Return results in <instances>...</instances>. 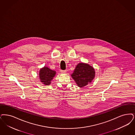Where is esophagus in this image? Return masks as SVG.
I'll list each match as a JSON object with an SVG mask.
<instances>
[{
    "label": "esophagus",
    "mask_w": 135,
    "mask_h": 135,
    "mask_svg": "<svg viewBox=\"0 0 135 135\" xmlns=\"http://www.w3.org/2000/svg\"><path fill=\"white\" fill-rule=\"evenodd\" d=\"M61 72L62 73H65L66 72V70H61Z\"/></svg>",
    "instance_id": "1"
}]
</instances>
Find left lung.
Segmentation results:
<instances>
[{
    "label": "left lung",
    "mask_w": 135,
    "mask_h": 135,
    "mask_svg": "<svg viewBox=\"0 0 135 135\" xmlns=\"http://www.w3.org/2000/svg\"><path fill=\"white\" fill-rule=\"evenodd\" d=\"M94 68L88 64L80 63L76 66L71 77L78 86H85L90 83L95 77Z\"/></svg>",
    "instance_id": "1"
}]
</instances>
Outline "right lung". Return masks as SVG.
<instances>
[{"mask_svg": "<svg viewBox=\"0 0 135 135\" xmlns=\"http://www.w3.org/2000/svg\"><path fill=\"white\" fill-rule=\"evenodd\" d=\"M56 72L55 71L51 70L48 67L45 66L41 68L39 72V78L40 81L44 84L49 85L50 84L51 80L55 77Z\"/></svg>", "mask_w": 135, "mask_h": 135, "instance_id": "add662e5", "label": "right lung"}]
</instances>
